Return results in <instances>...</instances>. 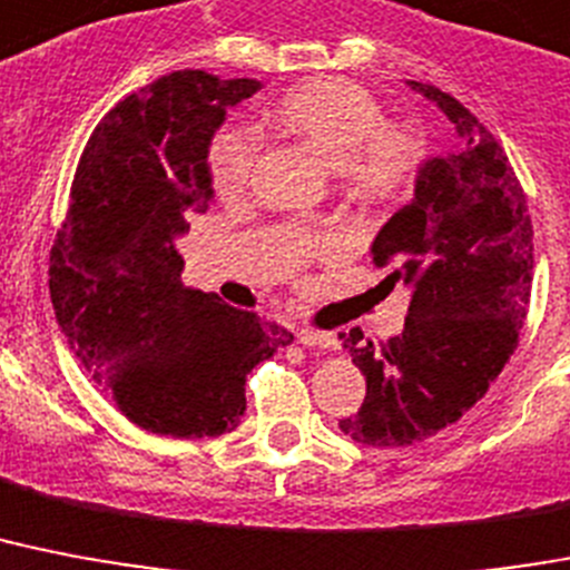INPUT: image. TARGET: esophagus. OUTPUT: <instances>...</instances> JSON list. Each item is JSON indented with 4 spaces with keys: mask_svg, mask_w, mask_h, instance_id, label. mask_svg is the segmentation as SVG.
<instances>
[{
    "mask_svg": "<svg viewBox=\"0 0 570 570\" xmlns=\"http://www.w3.org/2000/svg\"><path fill=\"white\" fill-rule=\"evenodd\" d=\"M301 345H307V348H336V336L325 331H313V327H301L298 333Z\"/></svg>",
    "mask_w": 570,
    "mask_h": 570,
    "instance_id": "obj_1",
    "label": "esophagus"
}]
</instances>
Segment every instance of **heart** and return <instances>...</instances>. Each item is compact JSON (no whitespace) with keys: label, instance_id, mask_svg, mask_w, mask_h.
<instances>
[{"label":"heart","instance_id":"obj_1","mask_svg":"<svg viewBox=\"0 0 570 570\" xmlns=\"http://www.w3.org/2000/svg\"><path fill=\"white\" fill-rule=\"evenodd\" d=\"M381 101L348 78H313L272 108L277 131L336 166L351 202L386 205L419 175L424 142L413 125L381 119ZM257 140L245 128H222L207 149L216 196L237 198L252 184Z\"/></svg>","mask_w":570,"mask_h":570}]
</instances>
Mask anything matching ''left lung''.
I'll list each match as a JSON object with an SVG mask.
<instances>
[{"instance_id": "8db88e82", "label": "left lung", "mask_w": 570, "mask_h": 570, "mask_svg": "<svg viewBox=\"0 0 570 570\" xmlns=\"http://www.w3.org/2000/svg\"><path fill=\"white\" fill-rule=\"evenodd\" d=\"M406 85L436 101L460 146L421 166L413 202L374 237V266H392L383 284L413 289L401 336L340 333L365 374L340 430L377 448L430 439L478 404L518 348L533 289V222L503 146L462 101Z\"/></svg>"}]
</instances>
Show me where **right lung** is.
Segmentation results:
<instances>
[{"mask_svg": "<svg viewBox=\"0 0 570 570\" xmlns=\"http://www.w3.org/2000/svg\"><path fill=\"white\" fill-rule=\"evenodd\" d=\"M254 78L178 69L125 96L92 128L49 254L55 318L92 381L137 428L222 436L245 377L293 333L180 281L175 237L210 202L207 149Z\"/></svg>", "mask_w": 570, "mask_h": 570, "instance_id": "add662e5", "label": "right lung"}]
</instances>
